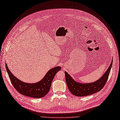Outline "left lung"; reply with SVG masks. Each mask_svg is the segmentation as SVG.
Masks as SVG:
<instances>
[{"instance_id":"left-lung-1","label":"left lung","mask_w":120,"mask_h":120,"mask_svg":"<svg viewBox=\"0 0 120 120\" xmlns=\"http://www.w3.org/2000/svg\"><path fill=\"white\" fill-rule=\"evenodd\" d=\"M113 63V59L109 67L100 79L90 83H81L76 82L65 71V80L71 93L77 96H85L92 94L101 90L107 82Z\"/></svg>"}]
</instances>
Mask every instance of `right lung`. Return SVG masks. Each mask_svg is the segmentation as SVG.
I'll list each match as a JSON object with an SVG mask.
<instances>
[{"instance_id":"1","label":"right lung","mask_w":120,"mask_h":120,"mask_svg":"<svg viewBox=\"0 0 120 120\" xmlns=\"http://www.w3.org/2000/svg\"><path fill=\"white\" fill-rule=\"evenodd\" d=\"M5 66L11 82L17 91L22 95L36 98H41L48 94L56 74L61 69L60 66L53 68L48 71L41 81L31 83L25 82L17 79L9 70L6 63Z\"/></svg>"}]
</instances>
